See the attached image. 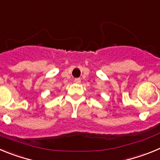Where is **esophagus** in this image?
Masks as SVG:
<instances>
[{
	"instance_id": "esophagus-1",
	"label": "esophagus",
	"mask_w": 160,
	"mask_h": 160,
	"mask_svg": "<svg viewBox=\"0 0 160 160\" xmlns=\"http://www.w3.org/2000/svg\"><path fill=\"white\" fill-rule=\"evenodd\" d=\"M74 82H76V83H80V82H81V79L79 78H77L74 79Z\"/></svg>"
}]
</instances>
